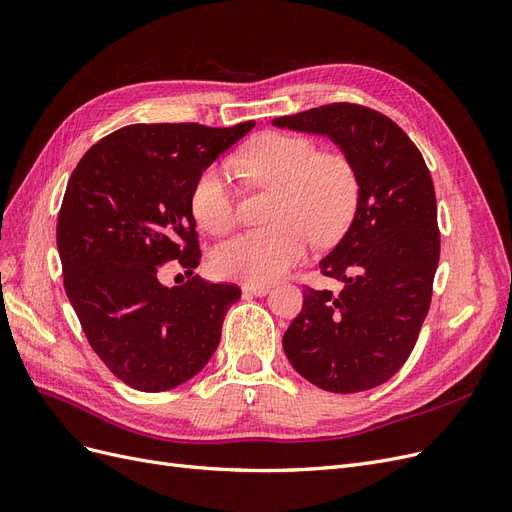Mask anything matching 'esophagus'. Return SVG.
<instances>
[{
	"label": "esophagus",
	"instance_id": "esophagus-1",
	"mask_svg": "<svg viewBox=\"0 0 512 512\" xmlns=\"http://www.w3.org/2000/svg\"><path fill=\"white\" fill-rule=\"evenodd\" d=\"M241 290L245 294H254V297H265V294L271 290L269 286H262V284H243Z\"/></svg>",
	"mask_w": 512,
	"mask_h": 512
}]
</instances>
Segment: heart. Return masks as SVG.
I'll return each mask as SVG.
<instances>
[{
	"mask_svg": "<svg viewBox=\"0 0 512 512\" xmlns=\"http://www.w3.org/2000/svg\"><path fill=\"white\" fill-rule=\"evenodd\" d=\"M237 175L277 192L262 230H247L211 252V269L226 280L269 284L301 262L309 237L331 243L344 235L359 203V175L348 156L318 151L307 136L269 132L230 162ZM190 209L196 224L224 235L235 224L230 170L209 166L192 185Z\"/></svg>",
	"mask_w": 512,
	"mask_h": 512,
	"instance_id": "b5f03b06",
	"label": "heart"
}]
</instances>
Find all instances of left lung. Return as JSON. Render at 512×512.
I'll return each instance as SVG.
<instances>
[{"label": "left lung", "mask_w": 512, "mask_h": 512, "mask_svg": "<svg viewBox=\"0 0 512 512\" xmlns=\"http://www.w3.org/2000/svg\"><path fill=\"white\" fill-rule=\"evenodd\" d=\"M273 126L324 134L359 175L354 220L320 260L344 290L305 286L284 333L292 367L331 393H359L408 361L429 312L440 260L436 190L421 151L393 119L350 102L277 117Z\"/></svg>", "instance_id": "left-lung-1"}]
</instances>
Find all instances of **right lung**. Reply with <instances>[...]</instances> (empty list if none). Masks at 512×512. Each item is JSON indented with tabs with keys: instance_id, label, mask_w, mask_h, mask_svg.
Instances as JSON below:
<instances>
[{
	"instance_id": "obj_1",
	"label": "right lung",
	"mask_w": 512,
	"mask_h": 512,
	"mask_svg": "<svg viewBox=\"0 0 512 512\" xmlns=\"http://www.w3.org/2000/svg\"><path fill=\"white\" fill-rule=\"evenodd\" d=\"M252 128L134 123L91 147L68 181L57 218L64 288L89 346L136 391L196 376L241 297L239 286L198 275L166 288L158 271L170 260L198 267L192 185Z\"/></svg>"
}]
</instances>
